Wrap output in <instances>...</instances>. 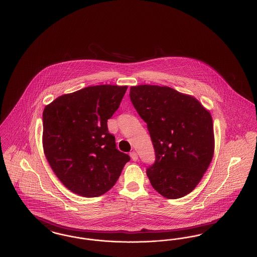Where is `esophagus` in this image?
I'll return each mask as SVG.
<instances>
[{
  "mask_svg": "<svg viewBox=\"0 0 257 257\" xmlns=\"http://www.w3.org/2000/svg\"><path fill=\"white\" fill-rule=\"evenodd\" d=\"M130 157H131L133 161H137V160H138V155H137V153H136V152H132V153H130Z\"/></svg>",
  "mask_w": 257,
  "mask_h": 257,
  "instance_id": "34e87169",
  "label": "esophagus"
}]
</instances>
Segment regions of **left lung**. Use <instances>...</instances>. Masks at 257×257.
Instances as JSON below:
<instances>
[{"instance_id": "obj_1", "label": "left lung", "mask_w": 257, "mask_h": 257, "mask_svg": "<svg viewBox=\"0 0 257 257\" xmlns=\"http://www.w3.org/2000/svg\"><path fill=\"white\" fill-rule=\"evenodd\" d=\"M130 99L147 125L156 162L147 169L154 189L166 198L190 194L214 154L212 117L198 99L167 86L139 85Z\"/></svg>"}]
</instances>
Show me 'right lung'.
I'll list each match as a JSON object with an SVG mask.
<instances>
[{"label": "right lung", "mask_w": 257, "mask_h": 257, "mask_svg": "<svg viewBox=\"0 0 257 257\" xmlns=\"http://www.w3.org/2000/svg\"><path fill=\"white\" fill-rule=\"evenodd\" d=\"M127 88L90 86L64 94L44 108V154L59 181L76 195H103L130 160L116 149L107 129V119L117 110Z\"/></svg>", "instance_id": "add662e5"}]
</instances>
